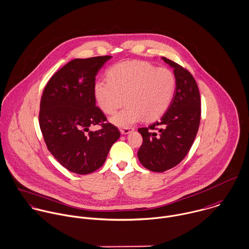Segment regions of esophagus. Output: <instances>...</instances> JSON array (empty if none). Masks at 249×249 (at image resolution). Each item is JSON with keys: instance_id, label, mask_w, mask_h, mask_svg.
Masks as SVG:
<instances>
[{"instance_id": "obj_1", "label": "esophagus", "mask_w": 249, "mask_h": 249, "mask_svg": "<svg viewBox=\"0 0 249 249\" xmlns=\"http://www.w3.org/2000/svg\"><path fill=\"white\" fill-rule=\"evenodd\" d=\"M133 130H134L133 127H125V128H121V129H120V131H121L122 134H128V133H130V132L133 131Z\"/></svg>"}]
</instances>
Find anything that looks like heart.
I'll return each instance as SVG.
<instances>
[{"label":"heart","instance_id":"1","mask_svg":"<svg viewBox=\"0 0 249 249\" xmlns=\"http://www.w3.org/2000/svg\"><path fill=\"white\" fill-rule=\"evenodd\" d=\"M108 81L94 84V96L101 111L114 115L124 104L127 106L111 119V123L127 127L143 118L154 121L168 109L175 92L176 78L166 68H156L142 61L122 62L107 71Z\"/></svg>","mask_w":249,"mask_h":249}]
</instances>
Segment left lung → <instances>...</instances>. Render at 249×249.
Returning <instances> with one entry per match:
<instances>
[{"label": "left lung", "mask_w": 249, "mask_h": 249, "mask_svg": "<svg viewBox=\"0 0 249 249\" xmlns=\"http://www.w3.org/2000/svg\"><path fill=\"white\" fill-rule=\"evenodd\" d=\"M161 59L174 70V96L159 121L138 128L143 144L137 154L142 165L159 173L178 165L185 158L194 142L201 119L200 92L195 79L177 63L164 57Z\"/></svg>", "instance_id": "left-lung-1"}]
</instances>
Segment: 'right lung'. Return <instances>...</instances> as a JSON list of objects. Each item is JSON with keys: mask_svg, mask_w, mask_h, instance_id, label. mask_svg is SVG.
Wrapping results in <instances>:
<instances>
[{"mask_svg": "<svg viewBox=\"0 0 249 249\" xmlns=\"http://www.w3.org/2000/svg\"><path fill=\"white\" fill-rule=\"evenodd\" d=\"M111 56L74 59L57 71L44 88L39 126L52 156L65 168L79 175L103 165L119 129L105 124L106 117L95 106L94 84L98 71ZM96 124L102 129L89 132Z\"/></svg>", "mask_w": 249, "mask_h": 249, "instance_id": "right-lung-1", "label": "right lung"}]
</instances>
